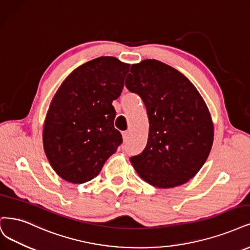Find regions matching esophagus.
Masks as SVG:
<instances>
[{
	"label": "esophagus",
	"mask_w": 250,
	"mask_h": 250,
	"mask_svg": "<svg viewBox=\"0 0 250 250\" xmlns=\"http://www.w3.org/2000/svg\"><path fill=\"white\" fill-rule=\"evenodd\" d=\"M129 136H130V133H129V131H124V132L122 133V137H123V141H124V142H127V141H128Z\"/></svg>",
	"instance_id": "1"
}]
</instances>
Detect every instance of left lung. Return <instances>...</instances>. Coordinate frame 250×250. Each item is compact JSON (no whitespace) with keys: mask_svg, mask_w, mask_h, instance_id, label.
<instances>
[{"mask_svg":"<svg viewBox=\"0 0 250 250\" xmlns=\"http://www.w3.org/2000/svg\"><path fill=\"white\" fill-rule=\"evenodd\" d=\"M128 75L126 88L142 98L150 124L147 146L130 157L131 165L155 187L188 182L213 145L214 125L205 100L184 74L157 60L132 64Z\"/></svg>","mask_w":250,"mask_h":250,"instance_id":"1","label":"left lung"}]
</instances>
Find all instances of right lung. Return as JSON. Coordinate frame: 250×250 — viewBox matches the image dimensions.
Returning a JSON list of instances; mask_svg holds the SVG:
<instances>
[{
  "label": "right lung",
  "mask_w": 250,
  "mask_h": 250,
  "mask_svg": "<svg viewBox=\"0 0 250 250\" xmlns=\"http://www.w3.org/2000/svg\"><path fill=\"white\" fill-rule=\"evenodd\" d=\"M129 64L99 57L68 75L49 104L43 148L59 177L72 184L95 178L122 143L111 104L122 92Z\"/></svg>",
  "instance_id": "right-lung-1"
}]
</instances>
